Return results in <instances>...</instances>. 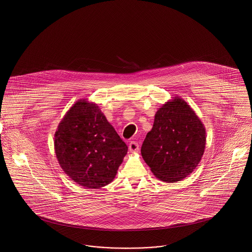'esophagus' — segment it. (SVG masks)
I'll use <instances>...</instances> for the list:
<instances>
[{
	"mask_svg": "<svg viewBox=\"0 0 252 252\" xmlns=\"http://www.w3.org/2000/svg\"><path fill=\"white\" fill-rule=\"evenodd\" d=\"M129 150L132 153H136V152L138 151V144H137L136 141H131L129 143Z\"/></svg>",
	"mask_w": 252,
	"mask_h": 252,
	"instance_id": "obj_1",
	"label": "esophagus"
}]
</instances>
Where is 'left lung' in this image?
Wrapping results in <instances>:
<instances>
[{
    "label": "left lung",
    "mask_w": 252,
    "mask_h": 252,
    "mask_svg": "<svg viewBox=\"0 0 252 252\" xmlns=\"http://www.w3.org/2000/svg\"><path fill=\"white\" fill-rule=\"evenodd\" d=\"M206 130L199 117L180 97L164 103L141 146V156L161 181L175 183L189 175L201 160Z\"/></svg>",
    "instance_id": "obj_1"
}]
</instances>
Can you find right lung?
<instances>
[{
	"instance_id": "obj_1",
	"label": "right lung",
	"mask_w": 252,
	"mask_h": 252,
	"mask_svg": "<svg viewBox=\"0 0 252 252\" xmlns=\"http://www.w3.org/2000/svg\"><path fill=\"white\" fill-rule=\"evenodd\" d=\"M57 159L75 183L100 189L115 179L128 147L97 104L77 101L55 133Z\"/></svg>"
}]
</instances>
